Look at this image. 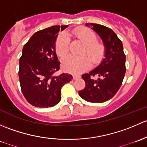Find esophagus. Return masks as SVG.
<instances>
[{"instance_id": "esophagus-1", "label": "esophagus", "mask_w": 147, "mask_h": 147, "mask_svg": "<svg viewBox=\"0 0 147 147\" xmlns=\"http://www.w3.org/2000/svg\"><path fill=\"white\" fill-rule=\"evenodd\" d=\"M80 76L79 75H73V78L74 80L75 79H78V78H80Z\"/></svg>"}]
</instances>
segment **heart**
I'll list each match as a JSON object with an SVG mask.
<instances>
[{
	"mask_svg": "<svg viewBox=\"0 0 147 147\" xmlns=\"http://www.w3.org/2000/svg\"><path fill=\"white\" fill-rule=\"evenodd\" d=\"M76 38L85 44L81 56L69 55L62 59V67L66 71L79 74L88 70L91 66L99 64L105 55V47L97 41L96 33L87 28H78L73 30ZM70 38L67 33L62 32L57 36L55 41V51L60 57H64L69 51Z\"/></svg>",
	"mask_w": 147,
	"mask_h": 147,
	"instance_id": "b5f03b06",
	"label": "heart"
}]
</instances>
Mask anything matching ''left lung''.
<instances>
[{"mask_svg": "<svg viewBox=\"0 0 147 147\" xmlns=\"http://www.w3.org/2000/svg\"><path fill=\"white\" fill-rule=\"evenodd\" d=\"M93 30L102 40L105 55L100 64L88 74L82 75L86 86L78 94L85 100L101 103L111 99L117 93L126 72V56L122 42L110 28L91 23ZM88 26V24H86ZM97 75L98 79H95Z\"/></svg>", "mask_w": 147, "mask_h": 147, "instance_id": "8db88e82", "label": "left lung"}]
</instances>
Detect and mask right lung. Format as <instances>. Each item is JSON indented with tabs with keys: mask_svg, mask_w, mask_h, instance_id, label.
Wrapping results in <instances>:
<instances>
[{
	"mask_svg": "<svg viewBox=\"0 0 147 147\" xmlns=\"http://www.w3.org/2000/svg\"><path fill=\"white\" fill-rule=\"evenodd\" d=\"M68 25H55L34 33L24 45L20 58L21 90L29 103L37 107H51L61 100V89L73 77L56 76L60 69L55 51L57 33Z\"/></svg>",
	"mask_w": 147,
	"mask_h": 147,
	"instance_id": "add662e5",
	"label": "right lung"
}]
</instances>
